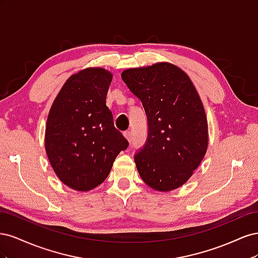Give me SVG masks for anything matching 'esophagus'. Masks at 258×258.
Returning a JSON list of instances; mask_svg holds the SVG:
<instances>
[{
  "instance_id": "esophagus-1",
  "label": "esophagus",
  "mask_w": 258,
  "mask_h": 258,
  "mask_svg": "<svg viewBox=\"0 0 258 258\" xmlns=\"http://www.w3.org/2000/svg\"><path fill=\"white\" fill-rule=\"evenodd\" d=\"M123 137L126 138L129 142H131V132L130 131H124L123 132Z\"/></svg>"
}]
</instances>
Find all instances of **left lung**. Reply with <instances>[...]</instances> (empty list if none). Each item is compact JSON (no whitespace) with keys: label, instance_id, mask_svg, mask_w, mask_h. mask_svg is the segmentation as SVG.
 <instances>
[{"label":"left lung","instance_id":"left-lung-1","mask_svg":"<svg viewBox=\"0 0 258 258\" xmlns=\"http://www.w3.org/2000/svg\"><path fill=\"white\" fill-rule=\"evenodd\" d=\"M121 79L147 116V141L135 156L140 176L155 190L178 188L199 167L209 144L207 115L196 87L169 62L127 69Z\"/></svg>","mask_w":258,"mask_h":258}]
</instances>
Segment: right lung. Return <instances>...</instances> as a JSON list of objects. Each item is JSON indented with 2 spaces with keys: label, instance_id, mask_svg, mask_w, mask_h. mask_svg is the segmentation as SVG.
<instances>
[{
  "label": "right lung",
  "instance_id": "1",
  "mask_svg": "<svg viewBox=\"0 0 258 258\" xmlns=\"http://www.w3.org/2000/svg\"><path fill=\"white\" fill-rule=\"evenodd\" d=\"M112 80L103 68L81 70L69 77L50 107L46 154L60 181L74 190L103 183L117 155L129 145L106 106Z\"/></svg>",
  "mask_w": 258,
  "mask_h": 258
}]
</instances>
